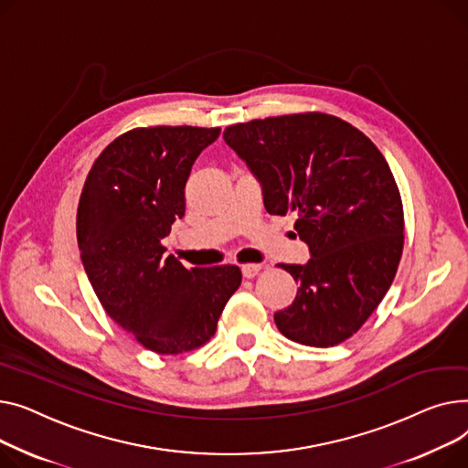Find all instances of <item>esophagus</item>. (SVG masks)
Listing matches in <instances>:
<instances>
[{
    "mask_svg": "<svg viewBox=\"0 0 468 468\" xmlns=\"http://www.w3.org/2000/svg\"><path fill=\"white\" fill-rule=\"evenodd\" d=\"M259 271H261V264H243L241 266V273H243V278H247V280L255 278Z\"/></svg>",
    "mask_w": 468,
    "mask_h": 468,
    "instance_id": "34e87169",
    "label": "esophagus"
}]
</instances>
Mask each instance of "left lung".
<instances>
[{"mask_svg": "<svg viewBox=\"0 0 468 468\" xmlns=\"http://www.w3.org/2000/svg\"><path fill=\"white\" fill-rule=\"evenodd\" d=\"M225 142L262 185L270 215H296L308 264H280L298 283L273 314L280 333L333 347L367 323L402 257L404 211L388 160L349 122L319 112L225 128Z\"/></svg>", "mask_w": 468, "mask_h": 468, "instance_id": "left-lung-1", "label": "left lung"}]
</instances>
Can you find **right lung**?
I'll return each mask as SVG.
<instances>
[{
	"label": "right lung",
	"instance_id": "1",
	"mask_svg": "<svg viewBox=\"0 0 468 468\" xmlns=\"http://www.w3.org/2000/svg\"><path fill=\"white\" fill-rule=\"evenodd\" d=\"M221 128H133L94 160L77 207L80 261L100 304L145 349L179 355L207 344L238 266L185 268L162 239L185 215V185Z\"/></svg>",
	"mask_w": 468,
	"mask_h": 468
}]
</instances>
